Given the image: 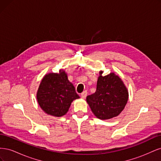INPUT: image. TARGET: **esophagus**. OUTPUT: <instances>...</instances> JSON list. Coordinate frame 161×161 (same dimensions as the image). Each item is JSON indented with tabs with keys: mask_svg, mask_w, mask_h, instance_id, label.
<instances>
[{
	"mask_svg": "<svg viewBox=\"0 0 161 161\" xmlns=\"http://www.w3.org/2000/svg\"><path fill=\"white\" fill-rule=\"evenodd\" d=\"M86 95H87V92L85 91H84V92H82L81 95H80V97H82V99H85V98H86Z\"/></svg>",
	"mask_w": 161,
	"mask_h": 161,
	"instance_id": "1",
	"label": "esophagus"
}]
</instances>
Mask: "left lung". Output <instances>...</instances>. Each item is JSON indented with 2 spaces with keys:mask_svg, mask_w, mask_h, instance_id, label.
Segmentation results:
<instances>
[{
  "mask_svg": "<svg viewBox=\"0 0 161 161\" xmlns=\"http://www.w3.org/2000/svg\"><path fill=\"white\" fill-rule=\"evenodd\" d=\"M100 76L95 93L86 97L92 113L100 119L118 116L124 109L128 99V92L120 78L111 72Z\"/></svg>",
  "mask_w": 161,
  "mask_h": 161,
  "instance_id": "left-lung-1",
  "label": "left lung"
}]
</instances>
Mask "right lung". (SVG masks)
Here are the masks:
<instances>
[{"instance_id":"right-lung-1","label":"right lung","mask_w":161,"mask_h":161,"mask_svg":"<svg viewBox=\"0 0 161 161\" xmlns=\"http://www.w3.org/2000/svg\"><path fill=\"white\" fill-rule=\"evenodd\" d=\"M80 98L75 86L68 80L65 71L46 75L41 82L37 99L46 114L60 117L69 111L73 100Z\"/></svg>"}]
</instances>
